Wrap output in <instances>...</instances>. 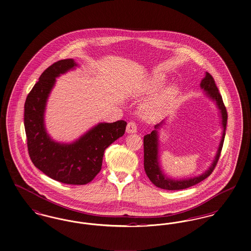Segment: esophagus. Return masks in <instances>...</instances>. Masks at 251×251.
I'll list each match as a JSON object with an SVG mask.
<instances>
[{
    "label": "esophagus",
    "instance_id": "34e87169",
    "mask_svg": "<svg viewBox=\"0 0 251 251\" xmlns=\"http://www.w3.org/2000/svg\"><path fill=\"white\" fill-rule=\"evenodd\" d=\"M126 132L128 134H133V133H136L137 132V126L134 122H129L126 126Z\"/></svg>",
    "mask_w": 251,
    "mask_h": 251
}]
</instances>
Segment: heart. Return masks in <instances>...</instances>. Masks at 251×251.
Segmentation results:
<instances>
[{
  "instance_id": "heart-1",
  "label": "heart",
  "mask_w": 251,
  "mask_h": 251,
  "mask_svg": "<svg viewBox=\"0 0 251 251\" xmlns=\"http://www.w3.org/2000/svg\"><path fill=\"white\" fill-rule=\"evenodd\" d=\"M167 80V76L163 74L154 75L143 88L141 95L143 97L153 96L165 86ZM177 92L178 87L175 84H171L164 88L157 95L143 102L140 109L141 115L145 120L150 122L159 120L175 98Z\"/></svg>"
}]
</instances>
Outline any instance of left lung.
Listing matches in <instances>:
<instances>
[{
	"instance_id": "1",
	"label": "left lung",
	"mask_w": 251,
	"mask_h": 251,
	"mask_svg": "<svg viewBox=\"0 0 251 251\" xmlns=\"http://www.w3.org/2000/svg\"><path fill=\"white\" fill-rule=\"evenodd\" d=\"M201 88L205 92L207 98L216 103V106L219 110V115L221 119V127H222V137L218 145V151L215 155V158L207 170L199 176H194L186 179H173L168 177L162 171V168L159 163V129L165 125V119L159 124L154 126L153 129L150 134L144 136L143 139V148H144V170L145 173L153 185L162 189L167 190H180L197 185L200 182L206 179L211 175L218 163V158L222 150L223 142L225 139V131L228 120L227 110L224 106L222 97L218 92V87L215 83L213 76L208 72L201 79Z\"/></svg>"
}]
</instances>
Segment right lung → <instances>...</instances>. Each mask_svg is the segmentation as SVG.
<instances>
[{"label": "right lung", "mask_w": 251, "mask_h": 251, "mask_svg": "<svg viewBox=\"0 0 251 251\" xmlns=\"http://www.w3.org/2000/svg\"><path fill=\"white\" fill-rule=\"evenodd\" d=\"M73 59L48 67L29 93L24 105V126L28 152L33 165L43 174L68 185H86L101 170L105 150L125 134L126 122L99 123L70 143L55 142L45 126L47 101L56 77L74 69Z\"/></svg>", "instance_id": "1"}]
</instances>
